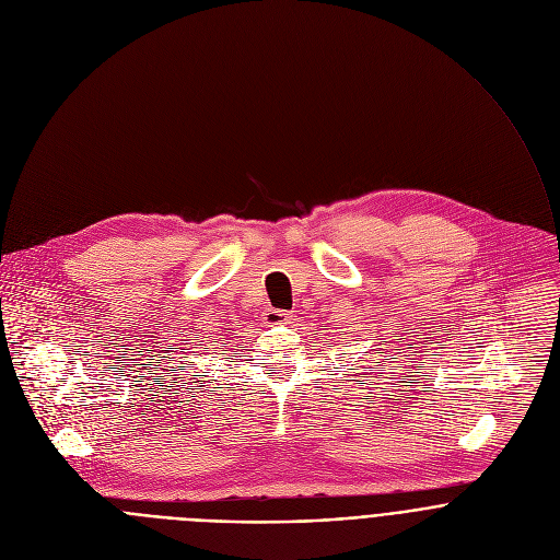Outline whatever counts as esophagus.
<instances>
[{"instance_id": "esophagus-1", "label": "esophagus", "mask_w": 560, "mask_h": 560, "mask_svg": "<svg viewBox=\"0 0 560 560\" xmlns=\"http://www.w3.org/2000/svg\"><path fill=\"white\" fill-rule=\"evenodd\" d=\"M264 322H266V326H281V324H285L288 322V314L283 312V310H266L264 312Z\"/></svg>"}]
</instances>
